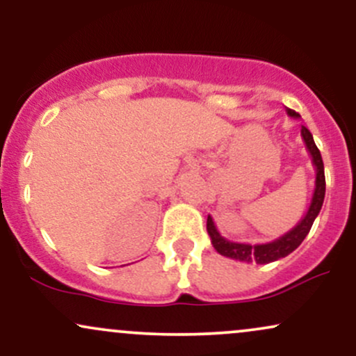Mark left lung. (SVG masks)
<instances>
[{"label":"left lung","mask_w":356,"mask_h":356,"mask_svg":"<svg viewBox=\"0 0 356 356\" xmlns=\"http://www.w3.org/2000/svg\"><path fill=\"white\" fill-rule=\"evenodd\" d=\"M289 117L298 118L300 113H296L295 110L286 108ZM301 137H303V142L306 145V150L312 155V164L314 167V172H316V177H314V191L312 202H309L308 211L303 216V219L293 227L291 231H288L286 234L280 236V238L271 241V243H263V244H248V243H234V241H229L220 236V232L216 227L214 220H212L211 216H207V232L211 236V243L214 246L216 251L219 254L231 257V259L243 261V263H257V264H268L273 263V261L281 259V257H286L291 254L295 249L303 243V239L308 236L309 229H312L314 219L320 214L323 201H325V167H323V159L320 150H318L316 144H314L312 132L306 129L305 125H301Z\"/></svg>","instance_id":"8db88e82"}]
</instances>
